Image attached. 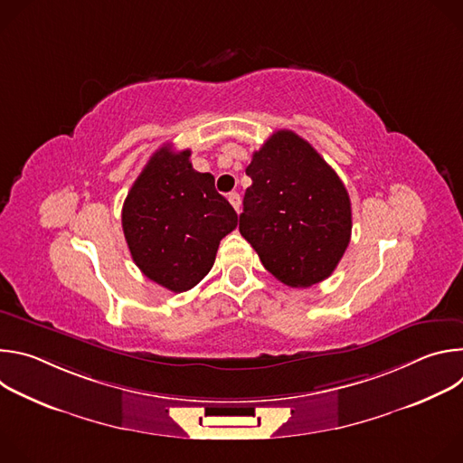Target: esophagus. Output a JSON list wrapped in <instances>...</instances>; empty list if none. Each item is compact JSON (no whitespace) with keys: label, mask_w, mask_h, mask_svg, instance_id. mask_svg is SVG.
<instances>
[{"label":"esophagus","mask_w":463,"mask_h":463,"mask_svg":"<svg viewBox=\"0 0 463 463\" xmlns=\"http://www.w3.org/2000/svg\"><path fill=\"white\" fill-rule=\"evenodd\" d=\"M229 202H231V205L234 207V211H236V213H240V207H241V197H240V194H238V192H231V194H229Z\"/></svg>","instance_id":"esophagus-1"}]
</instances>
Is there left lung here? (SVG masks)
Listing matches in <instances>:
<instances>
[{
  "label": "left lung",
  "instance_id": "obj_1",
  "mask_svg": "<svg viewBox=\"0 0 463 463\" xmlns=\"http://www.w3.org/2000/svg\"><path fill=\"white\" fill-rule=\"evenodd\" d=\"M245 174L240 232L263 268L289 288H309L332 275L352 236L345 183L291 129H279L252 154Z\"/></svg>",
  "mask_w": 463,
  "mask_h": 463
}]
</instances>
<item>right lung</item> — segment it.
<instances>
[{
  "label": "right lung",
  "mask_w": 463,
  "mask_h": 463,
  "mask_svg": "<svg viewBox=\"0 0 463 463\" xmlns=\"http://www.w3.org/2000/svg\"><path fill=\"white\" fill-rule=\"evenodd\" d=\"M238 214L214 188V175L195 172L190 150L159 148L122 205V231L136 266L152 282L183 293L213 269L223 236Z\"/></svg>",
  "instance_id": "1"
}]
</instances>
